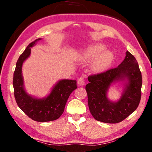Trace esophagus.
<instances>
[{
	"mask_svg": "<svg viewBox=\"0 0 152 152\" xmlns=\"http://www.w3.org/2000/svg\"><path fill=\"white\" fill-rule=\"evenodd\" d=\"M85 84V81H84V78L82 77H80L78 80V84L79 86H83Z\"/></svg>",
	"mask_w": 152,
	"mask_h": 152,
	"instance_id": "1",
	"label": "esophagus"
}]
</instances>
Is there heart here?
I'll return each instance as SVG.
<instances>
[{
    "label": "heart",
    "instance_id": "1",
    "mask_svg": "<svg viewBox=\"0 0 152 152\" xmlns=\"http://www.w3.org/2000/svg\"><path fill=\"white\" fill-rule=\"evenodd\" d=\"M105 50L104 45L101 44H94L84 49L80 53L82 60L88 61L101 54ZM112 55L109 51H105L98 56L92 63V69L95 72H101L109 65L111 60Z\"/></svg>",
    "mask_w": 152,
    "mask_h": 152
}]
</instances>
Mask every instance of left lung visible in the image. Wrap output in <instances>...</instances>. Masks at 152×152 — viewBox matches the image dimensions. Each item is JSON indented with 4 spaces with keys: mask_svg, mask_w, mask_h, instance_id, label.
I'll use <instances>...</instances> for the list:
<instances>
[{
    "mask_svg": "<svg viewBox=\"0 0 152 152\" xmlns=\"http://www.w3.org/2000/svg\"><path fill=\"white\" fill-rule=\"evenodd\" d=\"M86 84L90 112L95 119L107 123H117L137 109L141 100L142 77L137 60L127 51L126 56L116 68L88 77ZM127 80L119 101L110 102L106 96L112 83Z\"/></svg>",
    "mask_w": 152,
    "mask_h": 152,
    "instance_id": "8db88e82",
    "label": "left lung"
}]
</instances>
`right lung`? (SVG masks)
<instances>
[{
	"label": "right lung",
	"instance_id": "right-lung-1",
	"mask_svg": "<svg viewBox=\"0 0 152 152\" xmlns=\"http://www.w3.org/2000/svg\"><path fill=\"white\" fill-rule=\"evenodd\" d=\"M42 39L29 43L17 61L13 74L14 94L19 107L31 119L38 122L58 119L64 110L70 94L77 88L76 80H60L53 86L50 94L43 99L33 97L27 93L22 76V66L31 54V48Z\"/></svg>",
	"mask_w": 152,
	"mask_h": 152
}]
</instances>
